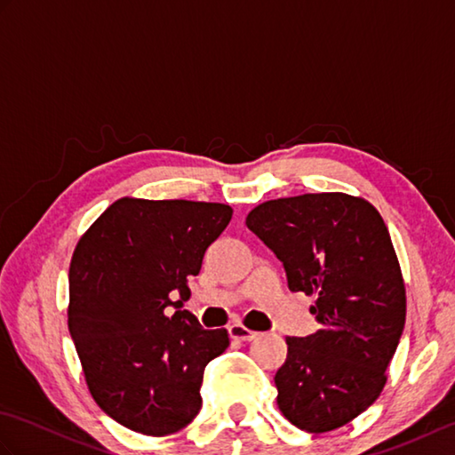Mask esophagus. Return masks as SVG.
Instances as JSON below:
<instances>
[{
  "mask_svg": "<svg viewBox=\"0 0 455 455\" xmlns=\"http://www.w3.org/2000/svg\"><path fill=\"white\" fill-rule=\"evenodd\" d=\"M228 334H230V338H233V340H238V342H250V340H254V338L258 336V332L250 331V328H246L244 324H240V323L230 324L228 326Z\"/></svg>",
  "mask_w": 455,
  "mask_h": 455,
  "instance_id": "obj_1",
  "label": "esophagus"
}]
</instances>
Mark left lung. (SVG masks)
<instances>
[{
	"mask_svg": "<svg viewBox=\"0 0 455 455\" xmlns=\"http://www.w3.org/2000/svg\"><path fill=\"white\" fill-rule=\"evenodd\" d=\"M246 225L282 259L289 289L316 299L321 323L287 338L277 407L305 432L340 428L379 397L404 328L407 291L389 230L370 201L340 191L259 203Z\"/></svg>",
	"mask_w": 455,
	"mask_h": 455,
	"instance_id": "8db88e82",
	"label": "left lung"
}]
</instances>
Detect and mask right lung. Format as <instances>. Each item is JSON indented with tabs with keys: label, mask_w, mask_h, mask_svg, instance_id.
Listing matches in <instances>:
<instances>
[{
	"label": "right lung",
	"mask_w": 455,
	"mask_h": 455,
	"mask_svg": "<svg viewBox=\"0 0 455 455\" xmlns=\"http://www.w3.org/2000/svg\"><path fill=\"white\" fill-rule=\"evenodd\" d=\"M230 219L225 203L121 197L76 244L68 328L93 401L124 428L166 436L197 417L205 367L230 340L180 308Z\"/></svg>",
	"instance_id": "1"
}]
</instances>
